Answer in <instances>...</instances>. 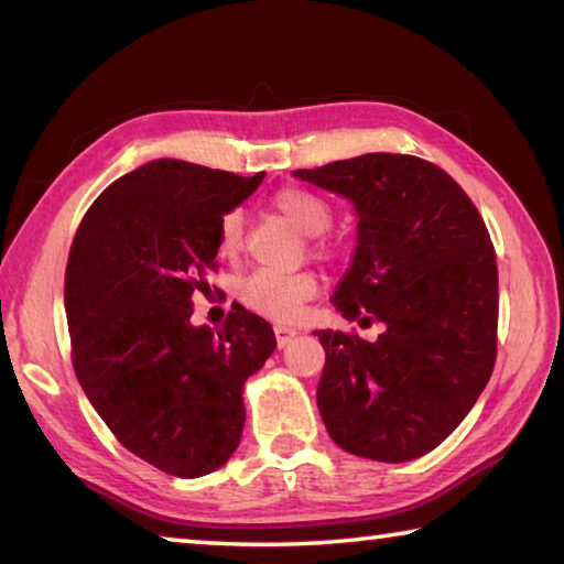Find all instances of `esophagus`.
<instances>
[{"mask_svg": "<svg viewBox=\"0 0 564 564\" xmlns=\"http://www.w3.org/2000/svg\"><path fill=\"white\" fill-rule=\"evenodd\" d=\"M273 330H275V343H279V348H285L295 336H299V330L289 326H275Z\"/></svg>", "mask_w": 564, "mask_h": 564, "instance_id": "obj_1", "label": "esophagus"}]
</instances>
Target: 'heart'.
I'll return each instance as SVG.
<instances>
[{
  "label": "heart",
  "instance_id": "1",
  "mask_svg": "<svg viewBox=\"0 0 564 564\" xmlns=\"http://www.w3.org/2000/svg\"><path fill=\"white\" fill-rule=\"evenodd\" d=\"M273 208L285 221L293 224L305 236L326 234L333 221V208L326 198L308 188H283L273 196ZM243 246V218L238 212H228L218 224V253L224 259H236ZM323 253V243L313 246ZM238 301L253 313L275 321H291L299 316L301 305L316 295V279L311 273H273L256 271L238 283Z\"/></svg>",
  "mask_w": 564,
  "mask_h": 564
}]
</instances>
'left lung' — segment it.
Masks as SVG:
<instances>
[{
	"label": "left lung",
	"instance_id": "obj_1",
	"mask_svg": "<svg viewBox=\"0 0 564 564\" xmlns=\"http://www.w3.org/2000/svg\"><path fill=\"white\" fill-rule=\"evenodd\" d=\"M348 198L358 243L333 305L376 340L316 330L333 443L380 463L431 453L470 413L498 350V263L485 221L431 161L362 154L293 171Z\"/></svg>",
	"mask_w": 564,
	"mask_h": 564
}]
</instances>
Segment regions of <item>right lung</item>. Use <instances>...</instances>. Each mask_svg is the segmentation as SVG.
<instances>
[{
	"label": "right lung",
	"instance_id": "1",
	"mask_svg": "<svg viewBox=\"0 0 564 564\" xmlns=\"http://www.w3.org/2000/svg\"><path fill=\"white\" fill-rule=\"evenodd\" d=\"M263 176L154 159L113 181L74 236L64 305L76 378L119 443L169 475L202 477L234 455L243 383L275 350L271 323L241 303L224 328L191 323L218 224Z\"/></svg>",
	"mask_w": 564,
	"mask_h": 564
}]
</instances>
